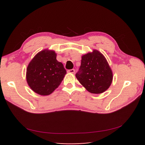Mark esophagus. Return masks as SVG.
Listing matches in <instances>:
<instances>
[{"instance_id":"1","label":"esophagus","mask_w":145,"mask_h":145,"mask_svg":"<svg viewBox=\"0 0 145 145\" xmlns=\"http://www.w3.org/2000/svg\"><path fill=\"white\" fill-rule=\"evenodd\" d=\"M75 70L74 69H71V70H68L67 72L68 73H75Z\"/></svg>"}]
</instances>
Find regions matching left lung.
Listing matches in <instances>:
<instances>
[{"label": "left lung", "instance_id": "1", "mask_svg": "<svg viewBox=\"0 0 145 145\" xmlns=\"http://www.w3.org/2000/svg\"><path fill=\"white\" fill-rule=\"evenodd\" d=\"M75 76L89 92L95 94L106 91L113 80L112 71L105 57L96 50L83 55Z\"/></svg>", "mask_w": 145, "mask_h": 145}]
</instances>
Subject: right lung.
Wrapping results in <instances>:
<instances>
[{"label": "right lung", "mask_w": 145, "mask_h": 145, "mask_svg": "<svg viewBox=\"0 0 145 145\" xmlns=\"http://www.w3.org/2000/svg\"><path fill=\"white\" fill-rule=\"evenodd\" d=\"M54 51L42 50L29 63L26 78L29 87L41 95L51 94L63 80L67 73L61 62L56 59Z\"/></svg>", "instance_id": "right-lung-1"}]
</instances>
